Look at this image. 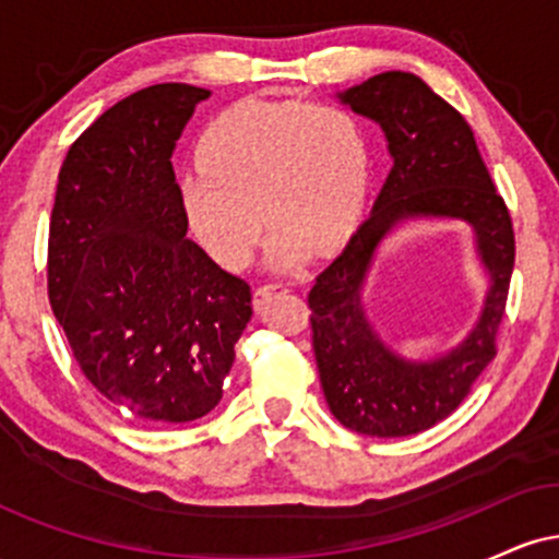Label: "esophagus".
Returning a JSON list of instances; mask_svg holds the SVG:
<instances>
[{
	"label": "esophagus",
	"instance_id": "1",
	"mask_svg": "<svg viewBox=\"0 0 559 559\" xmlns=\"http://www.w3.org/2000/svg\"><path fill=\"white\" fill-rule=\"evenodd\" d=\"M286 292H292V286H288L286 281H271V284H262V286H258V292H254V307L260 310V307L265 305L273 294H286Z\"/></svg>",
	"mask_w": 559,
	"mask_h": 559
}]
</instances>
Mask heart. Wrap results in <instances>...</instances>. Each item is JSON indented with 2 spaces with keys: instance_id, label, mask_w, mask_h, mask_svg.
<instances>
[{
  "instance_id": "heart-1",
  "label": "heart",
  "mask_w": 559,
  "mask_h": 559,
  "mask_svg": "<svg viewBox=\"0 0 559 559\" xmlns=\"http://www.w3.org/2000/svg\"><path fill=\"white\" fill-rule=\"evenodd\" d=\"M197 163L181 178L183 210L202 247L234 271L252 260L262 217L275 228L273 265L331 249L355 226L368 183L362 128L333 102H239L204 131Z\"/></svg>"
}]
</instances>
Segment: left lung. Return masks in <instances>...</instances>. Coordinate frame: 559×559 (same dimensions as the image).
Returning <instances> with one entry per match:
<instances>
[{
    "label": "left lung",
    "mask_w": 559,
    "mask_h": 559,
    "mask_svg": "<svg viewBox=\"0 0 559 559\" xmlns=\"http://www.w3.org/2000/svg\"><path fill=\"white\" fill-rule=\"evenodd\" d=\"M338 99L383 128L394 168L373 213L307 294L312 349L336 420L357 433L396 439L449 418L497 357V331L515 265V230L471 126L418 75L389 70L346 88ZM404 216L467 219L477 228L481 259L492 275L477 329L433 364L396 358L369 329L359 307V286L374 247Z\"/></svg>",
    "instance_id": "left-lung-1"
}]
</instances>
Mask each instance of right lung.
I'll list each match as a JSON object with an SVG mask.
<instances>
[{
    "label": "right lung",
    "mask_w": 559,
    "mask_h": 559,
    "mask_svg": "<svg viewBox=\"0 0 559 559\" xmlns=\"http://www.w3.org/2000/svg\"><path fill=\"white\" fill-rule=\"evenodd\" d=\"M207 96L157 83L102 112L70 144L49 223V305L81 373L157 426L221 402L252 318V286L186 239L170 155Z\"/></svg>",
    "instance_id": "add662e5"
}]
</instances>
